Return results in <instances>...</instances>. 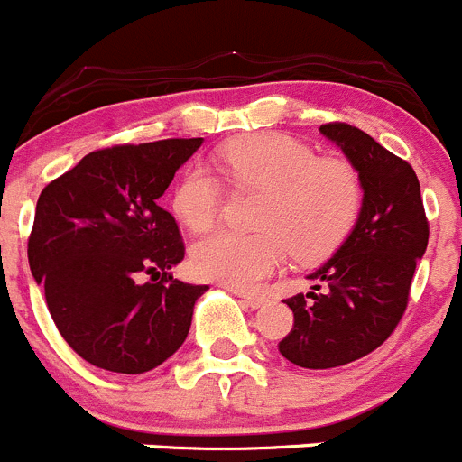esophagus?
<instances>
[{"mask_svg":"<svg viewBox=\"0 0 462 462\" xmlns=\"http://www.w3.org/2000/svg\"><path fill=\"white\" fill-rule=\"evenodd\" d=\"M237 296H240L242 302H245L246 307H251V309H260V307H264V304H266V298L264 296H258V293L240 291V293H237Z\"/></svg>","mask_w":462,"mask_h":462,"instance_id":"1","label":"esophagus"}]
</instances>
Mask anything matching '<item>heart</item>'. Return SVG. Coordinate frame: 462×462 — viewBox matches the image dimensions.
<instances>
[{"label":"heart","mask_w":462,"mask_h":462,"mask_svg":"<svg viewBox=\"0 0 462 462\" xmlns=\"http://www.w3.org/2000/svg\"><path fill=\"white\" fill-rule=\"evenodd\" d=\"M220 178L236 191H263L254 225L260 231H213L191 249L199 278L254 289L289 260L331 255L354 231L365 187L349 160L320 158L284 133H255L226 142L213 155ZM208 166L193 164L175 184L171 208L191 231L217 220L225 187Z\"/></svg>","instance_id":"b5f03b06"}]
</instances>
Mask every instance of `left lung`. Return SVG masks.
I'll use <instances>...</instances> for the list:
<instances>
[{
	"instance_id": "left-lung-1",
	"label": "left lung",
	"mask_w": 462,
	"mask_h": 462,
	"mask_svg": "<svg viewBox=\"0 0 462 462\" xmlns=\"http://www.w3.org/2000/svg\"><path fill=\"white\" fill-rule=\"evenodd\" d=\"M358 169L365 204L354 231L309 278V293L287 298L293 327L280 354L304 369H331L378 349L401 322L413 271L430 240L416 171L346 122L320 126Z\"/></svg>"
}]
</instances>
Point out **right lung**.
<instances>
[{"label":"right lung","instance_id":"1","mask_svg":"<svg viewBox=\"0 0 462 462\" xmlns=\"http://www.w3.org/2000/svg\"><path fill=\"white\" fill-rule=\"evenodd\" d=\"M199 144L173 137L93 151L37 199L28 264L57 331L95 367L151 372L187 340L208 287L169 273L184 242L158 198ZM144 273L149 283L139 282Z\"/></svg>","mask_w":462,"mask_h":462}]
</instances>
